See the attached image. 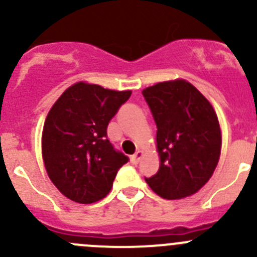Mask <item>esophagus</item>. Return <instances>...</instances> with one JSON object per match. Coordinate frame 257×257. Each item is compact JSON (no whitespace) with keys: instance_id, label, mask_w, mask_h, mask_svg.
<instances>
[{"instance_id":"34e87169","label":"esophagus","mask_w":257,"mask_h":257,"mask_svg":"<svg viewBox=\"0 0 257 257\" xmlns=\"http://www.w3.org/2000/svg\"><path fill=\"white\" fill-rule=\"evenodd\" d=\"M141 156H142V152L141 151H136L134 155H132V157H131L132 162H134L135 165L139 164V161H140V159H141Z\"/></svg>"}]
</instances>
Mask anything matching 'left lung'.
Returning a JSON list of instances; mask_svg holds the SVG:
<instances>
[{"instance_id":"left-lung-1","label":"left lung","mask_w":257,"mask_h":257,"mask_svg":"<svg viewBox=\"0 0 257 257\" xmlns=\"http://www.w3.org/2000/svg\"><path fill=\"white\" fill-rule=\"evenodd\" d=\"M156 123L160 169L145 177L167 200L199 191L217 166L221 131L211 103L191 83L167 81L142 91Z\"/></svg>"}]
</instances>
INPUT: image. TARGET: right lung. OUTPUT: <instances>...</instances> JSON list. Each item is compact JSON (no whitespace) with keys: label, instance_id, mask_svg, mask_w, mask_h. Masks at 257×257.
<instances>
[{"label":"right lung","instance_id":"1","mask_svg":"<svg viewBox=\"0 0 257 257\" xmlns=\"http://www.w3.org/2000/svg\"><path fill=\"white\" fill-rule=\"evenodd\" d=\"M131 91L78 82L52 106L42 131L48 177L72 201L92 204L110 192L128 157L107 139V126Z\"/></svg>","mask_w":257,"mask_h":257}]
</instances>
